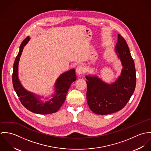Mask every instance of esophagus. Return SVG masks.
<instances>
[{
  "instance_id": "34e87169",
  "label": "esophagus",
  "mask_w": 151,
  "mask_h": 151,
  "mask_svg": "<svg viewBox=\"0 0 151 151\" xmlns=\"http://www.w3.org/2000/svg\"><path fill=\"white\" fill-rule=\"evenodd\" d=\"M85 71V68L82 65H79L76 68V73L77 75H81Z\"/></svg>"
}]
</instances>
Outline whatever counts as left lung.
I'll list each match as a JSON object with an SVG mask.
<instances>
[{
  "label": "left lung",
  "instance_id": "left-lung-1",
  "mask_svg": "<svg viewBox=\"0 0 151 151\" xmlns=\"http://www.w3.org/2000/svg\"><path fill=\"white\" fill-rule=\"evenodd\" d=\"M115 51L123 69L116 81L109 84L97 76H86L87 84L86 101L90 109L97 114H109L124 108L132 95L136 86L134 62L128 45L118 34Z\"/></svg>",
  "mask_w": 151,
  "mask_h": 151
}]
</instances>
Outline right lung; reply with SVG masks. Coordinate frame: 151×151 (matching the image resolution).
Segmentation results:
<instances>
[{
  "label": "right lung",
  "mask_w": 151,
  "mask_h": 151,
  "mask_svg": "<svg viewBox=\"0 0 151 151\" xmlns=\"http://www.w3.org/2000/svg\"><path fill=\"white\" fill-rule=\"evenodd\" d=\"M30 40L27 37L20 46L19 52L15 59L13 65L12 75L13 85L22 105L28 110L37 114H47L56 112L62 106L65 102L66 94L73 82L76 80L74 69H71L63 73L59 76L55 84V92L52 98L43 102L40 97L34 93L27 91L22 86L18 77V67L20 58L22 55L24 46Z\"/></svg>",
  "instance_id": "1"
}]
</instances>
